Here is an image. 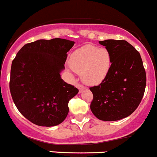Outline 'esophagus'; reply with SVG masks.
Masks as SVG:
<instances>
[{
  "label": "esophagus",
  "instance_id": "1",
  "mask_svg": "<svg viewBox=\"0 0 157 157\" xmlns=\"http://www.w3.org/2000/svg\"><path fill=\"white\" fill-rule=\"evenodd\" d=\"M77 87H78V90H79V93L82 92V91H83V90L85 89V87H84V86L82 85V84H78V86H77Z\"/></svg>",
  "mask_w": 157,
  "mask_h": 157
}]
</instances>
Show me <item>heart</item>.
Here are the masks:
<instances>
[{
    "instance_id": "heart-1",
    "label": "heart",
    "mask_w": 157,
    "mask_h": 157,
    "mask_svg": "<svg viewBox=\"0 0 157 157\" xmlns=\"http://www.w3.org/2000/svg\"><path fill=\"white\" fill-rule=\"evenodd\" d=\"M70 65L74 71L82 75L89 85H96L105 80L112 65L110 52L105 48L85 45L72 54Z\"/></svg>"
}]
</instances>
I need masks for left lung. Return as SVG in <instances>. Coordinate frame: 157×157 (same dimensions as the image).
I'll return each instance as SVG.
<instances>
[{
  "instance_id": "left-lung-1",
  "label": "left lung",
  "mask_w": 157,
  "mask_h": 157,
  "mask_svg": "<svg viewBox=\"0 0 157 157\" xmlns=\"http://www.w3.org/2000/svg\"><path fill=\"white\" fill-rule=\"evenodd\" d=\"M110 52L112 65L107 76L90 88V110L102 121H117L134 112L143 97L146 74L140 52L124 40H100Z\"/></svg>"
}]
</instances>
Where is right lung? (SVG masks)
I'll use <instances>...</instances> for the list:
<instances>
[{
    "instance_id": "obj_1",
    "label": "right lung",
    "mask_w": 157,
    "mask_h": 157,
    "mask_svg": "<svg viewBox=\"0 0 157 157\" xmlns=\"http://www.w3.org/2000/svg\"><path fill=\"white\" fill-rule=\"evenodd\" d=\"M75 42L62 38L26 44L12 61L10 89L19 112L38 126L61 124L69 112L70 99L78 93L64 82L67 52Z\"/></svg>"
}]
</instances>
